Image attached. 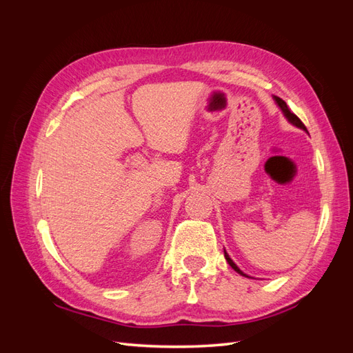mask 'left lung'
<instances>
[{"label":"left lung","mask_w":353,"mask_h":353,"mask_svg":"<svg viewBox=\"0 0 353 353\" xmlns=\"http://www.w3.org/2000/svg\"><path fill=\"white\" fill-rule=\"evenodd\" d=\"M275 99V101H276V104H279L280 105V109L283 110V113L285 114V117H287V119H288V122H292L293 125H296L297 128H301V130H303V131H306L307 132V130H306V126L303 125V122L301 121V119H299V117L290 110V109H288V105L285 104V101L284 100H281L280 97H274ZM223 254H225V259H227V262L230 263V266H231V268L234 270V271H236V272H239L240 275H244V276H248V275H245L243 271H240V268H239V266L236 265V263H234L232 261H231V258H230V256H228V253L225 252V250H223Z\"/></svg>","instance_id":"obj_1"}]
</instances>
